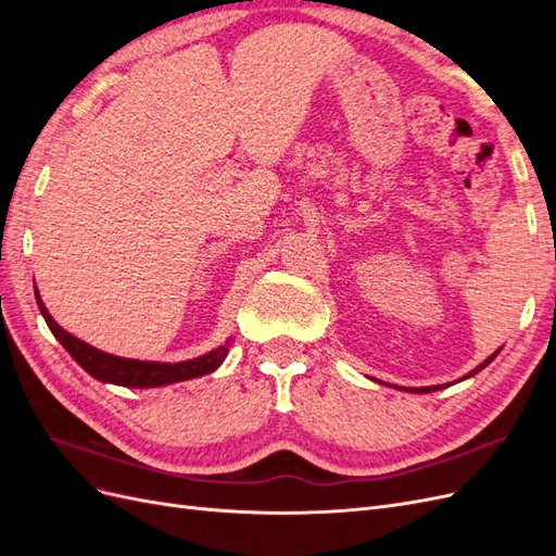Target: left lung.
<instances>
[{
    "instance_id": "1",
    "label": "left lung",
    "mask_w": 556,
    "mask_h": 556,
    "mask_svg": "<svg viewBox=\"0 0 556 556\" xmlns=\"http://www.w3.org/2000/svg\"><path fill=\"white\" fill-rule=\"evenodd\" d=\"M498 352H501V348H498L496 352H492V355L486 357V359H484L480 366H476L473 371L466 374V376H464V378H459L457 382H462V380H466V378H473L476 374H480L486 364H492V362L496 359ZM378 382H380V380H378ZM445 387H447V384H433V387H399V384H396V390H401V392H413V394H429V392H439V390H445Z\"/></svg>"
}]
</instances>
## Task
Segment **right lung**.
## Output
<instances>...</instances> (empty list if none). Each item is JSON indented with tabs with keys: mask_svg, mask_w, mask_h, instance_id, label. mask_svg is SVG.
Returning a JSON list of instances; mask_svg holds the SVG:
<instances>
[{
	"mask_svg": "<svg viewBox=\"0 0 556 556\" xmlns=\"http://www.w3.org/2000/svg\"><path fill=\"white\" fill-rule=\"evenodd\" d=\"M37 306L46 319L48 329L53 331L55 339L62 343V348L70 352L76 359L78 366L86 368V371L99 380V382H111L121 387H134V390H148V387H164L182 380H192L199 376L213 374L217 366L225 362L229 355V348L233 343V336L217 345L215 350L206 352V355L188 359V362H141V359H127V357H115L109 355L104 350H97L90 343L76 339L74 333L64 331L53 317H50L46 304L41 301L39 290H35Z\"/></svg>",
	"mask_w": 556,
	"mask_h": 556,
	"instance_id": "1",
	"label": "right lung"
}]
</instances>
